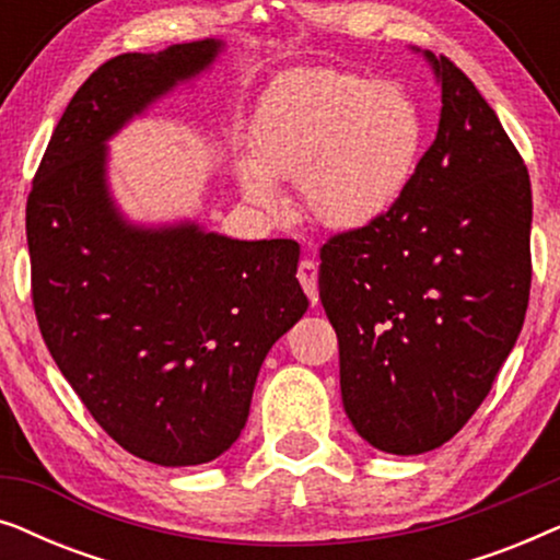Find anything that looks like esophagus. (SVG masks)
I'll use <instances>...</instances> for the list:
<instances>
[{"mask_svg": "<svg viewBox=\"0 0 560 560\" xmlns=\"http://www.w3.org/2000/svg\"><path fill=\"white\" fill-rule=\"evenodd\" d=\"M298 280H301V285L305 290V295L311 298V303L316 305L318 303V267L313 259H301V265H298Z\"/></svg>", "mask_w": 560, "mask_h": 560, "instance_id": "34e87169", "label": "esophagus"}]
</instances>
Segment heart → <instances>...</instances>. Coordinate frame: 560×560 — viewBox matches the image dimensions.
<instances>
[{
	"label": "heart",
	"mask_w": 560,
	"mask_h": 560,
	"mask_svg": "<svg viewBox=\"0 0 560 560\" xmlns=\"http://www.w3.org/2000/svg\"><path fill=\"white\" fill-rule=\"evenodd\" d=\"M423 117L400 86L313 68L267 91L252 127L244 194L272 209L275 183L301 180L305 211L331 229L374 224L408 190Z\"/></svg>",
	"instance_id": "b5f03b06"
}]
</instances>
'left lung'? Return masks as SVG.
Listing matches in <instances>:
<instances>
[{
	"mask_svg": "<svg viewBox=\"0 0 560 560\" xmlns=\"http://www.w3.org/2000/svg\"><path fill=\"white\" fill-rule=\"evenodd\" d=\"M441 121L405 196L328 236L318 293L341 397L374 448L425 454L462 431L515 347L530 301L525 160L469 75L428 52Z\"/></svg>",
	"mask_w": 560,
	"mask_h": 560,
	"instance_id": "obj_1",
	"label": "left lung"
}]
</instances>
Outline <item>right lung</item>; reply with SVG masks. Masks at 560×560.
Here are the masks:
<instances>
[{"label":"right lung","mask_w":560,"mask_h":560,"mask_svg":"<svg viewBox=\"0 0 560 560\" xmlns=\"http://www.w3.org/2000/svg\"><path fill=\"white\" fill-rule=\"evenodd\" d=\"M217 50L198 40L98 66L66 106L25 211L45 347L96 423L160 466L213 462L240 439L267 351L308 311L298 242L144 232L106 196V137Z\"/></svg>","instance_id":"1"}]
</instances>
